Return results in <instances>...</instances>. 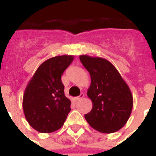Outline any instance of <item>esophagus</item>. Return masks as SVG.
I'll return each mask as SVG.
<instances>
[{
    "instance_id": "1",
    "label": "esophagus",
    "mask_w": 156,
    "mask_h": 156,
    "mask_svg": "<svg viewBox=\"0 0 156 156\" xmlns=\"http://www.w3.org/2000/svg\"><path fill=\"white\" fill-rule=\"evenodd\" d=\"M83 97H84V94L81 93L80 96H78V97H75V98H74V101H80V99H82Z\"/></svg>"
}]
</instances>
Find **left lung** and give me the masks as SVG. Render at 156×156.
I'll list each match as a JSON object with an SVG mask.
<instances>
[{
  "label": "left lung",
  "mask_w": 156,
  "mask_h": 156,
  "mask_svg": "<svg viewBox=\"0 0 156 156\" xmlns=\"http://www.w3.org/2000/svg\"><path fill=\"white\" fill-rule=\"evenodd\" d=\"M80 60L90 76L88 98L92 109L84 115L90 126L101 133L118 131L126 123L133 108V95L115 66L106 59L89 55Z\"/></svg>",
  "instance_id": "left-lung-1"
}]
</instances>
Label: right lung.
Instances as JSON below:
<instances>
[{
    "mask_svg": "<svg viewBox=\"0 0 156 156\" xmlns=\"http://www.w3.org/2000/svg\"><path fill=\"white\" fill-rule=\"evenodd\" d=\"M74 56L51 58L38 67L23 94V108L27 122L41 133L56 131L64 124L71 110L65 96L61 77Z\"/></svg>",
    "mask_w": 156,
    "mask_h": 156,
    "instance_id": "add662e5",
    "label": "right lung"
}]
</instances>
